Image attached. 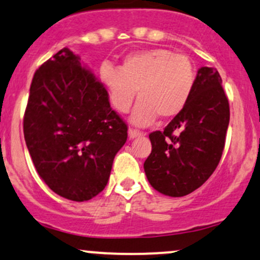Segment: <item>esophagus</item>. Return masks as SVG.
<instances>
[{"label":"esophagus","instance_id":"esophagus-1","mask_svg":"<svg viewBox=\"0 0 260 260\" xmlns=\"http://www.w3.org/2000/svg\"><path fill=\"white\" fill-rule=\"evenodd\" d=\"M143 132H139V131H137V129H132V128H131V129H128V138L129 139H134V138H137V137H140V136H143Z\"/></svg>","mask_w":260,"mask_h":260}]
</instances>
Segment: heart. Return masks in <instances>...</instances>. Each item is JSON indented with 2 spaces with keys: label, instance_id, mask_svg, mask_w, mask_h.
I'll return each instance as SVG.
<instances>
[{
  "label": "heart",
  "instance_id": "1",
  "mask_svg": "<svg viewBox=\"0 0 260 260\" xmlns=\"http://www.w3.org/2000/svg\"><path fill=\"white\" fill-rule=\"evenodd\" d=\"M196 78L193 62L168 49L131 53L121 67L105 62L99 70L101 85L116 111L127 112L138 90L131 122L140 127L150 124L157 115L161 118L178 115L190 99Z\"/></svg>",
  "mask_w": 260,
  "mask_h": 260
}]
</instances>
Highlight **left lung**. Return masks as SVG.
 Here are the masks:
<instances>
[{"label":"left lung","mask_w":260,"mask_h":260,"mask_svg":"<svg viewBox=\"0 0 260 260\" xmlns=\"http://www.w3.org/2000/svg\"><path fill=\"white\" fill-rule=\"evenodd\" d=\"M221 82L216 68H199L187 105L162 132L149 134L151 153L144 171L157 192L170 197L189 194L219 165L230 122Z\"/></svg>","instance_id":"left-lung-1"}]
</instances>
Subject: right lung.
Instances as JSON below:
<instances>
[{"label": "right lung", "instance_id": "obj_1", "mask_svg": "<svg viewBox=\"0 0 260 260\" xmlns=\"http://www.w3.org/2000/svg\"><path fill=\"white\" fill-rule=\"evenodd\" d=\"M23 128L39 176L74 202L105 188L127 140V124L111 109L104 86L67 47L35 72Z\"/></svg>", "mask_w": 260, "mask_h": 260}]
</instances>
